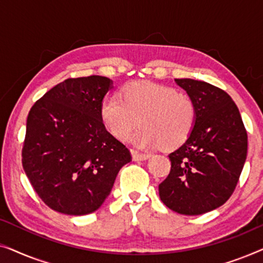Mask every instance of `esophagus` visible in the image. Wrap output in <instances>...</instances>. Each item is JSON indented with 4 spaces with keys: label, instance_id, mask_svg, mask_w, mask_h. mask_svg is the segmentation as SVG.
Listing matches in <instances>:
<instances>
[{
    "label": "esophagus",
    "instance_id": "esophagus-1",
    "mask_svg": "<svg viewBox=\"0 0 263 263\" xmlns=\"http://www.w3.org/2000/svg\"><path fill=\"white\" fill-rule=\"evenodd\" d=\"M132 154H133V159L134 160H146L151 157V154L142 153L138 149H132Z\"/></svg>",
    "mask_w": 263,
    "mask_h": 263
}]
</instances>
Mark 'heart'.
<instances>
[{
  "mask_svg": "<svg viewBox=\"0 0 263 263\" xmlns=\"http://www.w3.org/2000/svg\"><path fill=\"white\" fill-rule=\"evenodd\" d=\"M99 117L114 138L125 141L140 123L133 142L145 148L172 149L192 135L196 106L190 97L166 85L135 81L121 87L116 96L103 98Z\"/></svg>",
  "mask_w": 263,
  "mask_h": 263,
  "instance_id": "heart-1",
  "label": "heart"
}]
</instances>
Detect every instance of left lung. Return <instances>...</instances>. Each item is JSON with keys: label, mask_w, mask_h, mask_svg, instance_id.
Returning a JSON list of instances; mask_svg holds the SVG:
<instances>
[{"label": "left lung", "mask_w": 263, "mask_h": 263, "mask_svg": "<svg viewBox=\"0 0 263 263\" xmlns=\"http://www.w3.org/2000/svg\"><path fill=\"white\" fill-rule=\"evenodd\" d=\"M196 106L189 139L168 154L170 174L159 184L165 206L185 215L220 207L238 183L247 159L248 135L238 107L225 91L193 79H176Z\"/></svg>", "instance_id": "8db88e82"}]
</instances>
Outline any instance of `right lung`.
<instances>
[{"label": "right lung", "instance_id": "right-lung-1", "mask_svg": "<svg viewBox=\"0 0 263 263\" xmlns=\"http://www.w3.org/2000/svg\"><path fill=\"white\" fill-rule=\"evenodd\" d=\"M112 81L91 75L67 79L28 112L23 167L34 192L51 210L89 214L102 206L121 167L132 160L99 117Z\"/></svg>", "mask_w": 263, "mask_h": 263}]
</instances>
